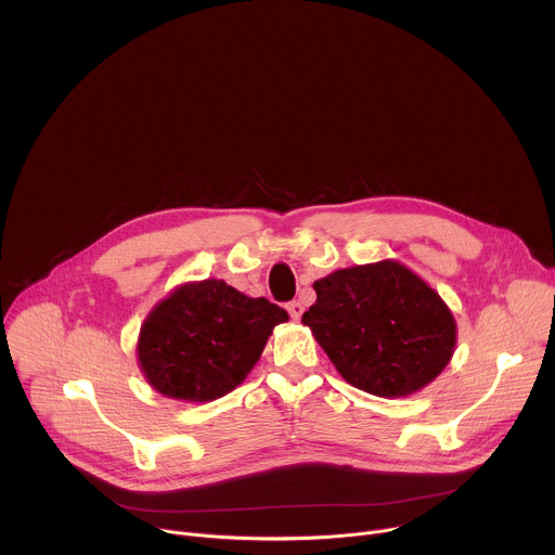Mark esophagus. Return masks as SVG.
<instances>
[{
	"instance_id": "34e87169",
	"label": "esophagus",
	"mask_w": 555,
	"mask_h": 555,
	"mask_svg": "<svg viewBox=\"0 0 555 555\" xmlns=\"http://www.w3.org/2000/svg\"><path fill=\"white\" fill-rule=\"evenodd\" d=\"M302 302L300 300H292V302H287V311H289V315H292V319L294 321H298L300 319V315H302Z\"/></svg>"
}]
</instances>
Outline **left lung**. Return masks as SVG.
Segmentation results:
<instances>
[{
  "instance_id": "obj_1",
  "label": "left lung",
  "mask_w": 555,
  "mask_h": 555,
  "mask_svg": "<svg viewBox=\"0 0 555 555\" xmlns=\"http://www.w3.org/2000/svg\"><path fill=\"white\" fill-rule=\"evenodd\" d=\"M302 313L338 373L377 398H406L450 362L456 323L441 296L398 261L336 270L315 281Z\"/></svg>"
}]
</instances>
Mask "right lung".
<instances>
[{
    "label": "right lung",
    "mask_w": 555,
    "mask_h": 555,
    "mask_svg": "<svg viewBox=\"0 0 555 555\" xmlns=\"http://www.w3.org/2000/svg\"><path fill=\"white\" fill-rule=\"evenodd\" d=\"M287 311L223 281L184 283L157 302L138 338L146 382L173 400L210 402L240 386Z\"/></svg>",
    "instance_id": "1"
}]
</instances>
